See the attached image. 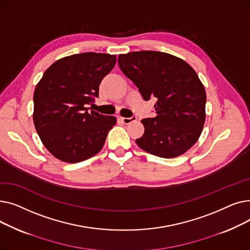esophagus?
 Returning <instances> with one entry per match:
<instances>
[{
  "instance_id": "esophagus-1",
  "label": "esophagus",
  "mask_w": 250,
  "mask_h": 250,
  "mask_svg": "<svg viewBox=\"0 0 250 250\" xmlns=\"http://www.w3.org/2000/svg\"><path fill=\"white\" fill-rule=\"evenodd\" d=\"M120 120L125 124V125H129L130 123L136 122L137 117L136 116H132V117H120Z\"/></svg>"
}]
</instances>
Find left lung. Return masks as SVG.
<instances>
[{
  "mask_svg": "<svg viewBox=\"0 0 250 250\" xmlns=\"http://www.w3.org/2000/svg\"><path fill=\"white\" fill-rule=\"evenodd\" d=\"M118 64L144 100L157 99L156 116L142 120L145 132L137 145L162 158L185 154L199 140L206 121V90L198 74L183 60L153 50L120 55Z\"/></svg>",
  "mask_w": 250,
  "mask_h": 250,
  "instance_id": "1",
  "label": "left lung"
}]
</instances>
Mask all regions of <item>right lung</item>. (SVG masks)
Segmentation results:
<instances>
[{
  "label": "right lung",
  "mask_w": 250,
  "mask_h": 250,
  "mask_svg": "<svg viewBox=\"0 0 250 250\" xmlns=\"http://www.w3.org/2000/svg\"><path fill=\"white\" fill-rule=\"evenodd\" d=\"M115 55L84 52L52 63L35 87L33 123L43 146L57 159L77 163L102 149L114 116L88 111Z\"/></svg>",
  "instance_id": "obj_1"
}]
</instances>
